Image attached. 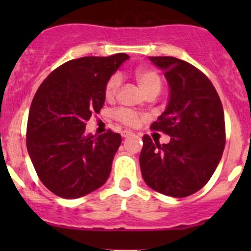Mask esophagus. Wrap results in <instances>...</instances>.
Masks as SVG:
<instances>
[{
  "label": "esophagus",
  "instance_id": "esophagus-1",
  "mask_svg": "<svg viewBox=\"0 0 251 251\" xmlns=\"http://www.w3.org/2000/svg\"><path fill=\"white\" fill-rule=\"evenodd\" d=\"M132 135H133V132H131V131H123V132H121V136H123L124 138H127Z\"/></svg>",
  "mask_w": 251,
  "mask_h": 251
}]
</instances>
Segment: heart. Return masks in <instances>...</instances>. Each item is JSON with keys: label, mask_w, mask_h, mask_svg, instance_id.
Segmentation results:
<instances>
[{"label": "heart", "mask_w": 251, "mask_h": 251, "mask_svg": "<svg viewBox=\"0 0 251 251\" xmlns=\"http://www.w3.org/2000/svg\"><path fill=\"white\" fill-rule=\"evenodd\" d=\"M136 78H137L138 85L143 90V92L148 93L151 91H160L161 88V78L160 75L154 70L148 69V68H140L136 72ZM119 87H120V76L118 74H114L108 78L104 87V96L107 100H113L118 93ZM116 118L124 123L125 125L135 126L138 123L137 114L127 109H119L115 113Z\"/></svg>", "instance_id": "b5f03b06"}]
</instances>
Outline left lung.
<instances>
[{"label": "left lung", "mask_w": 251, "mask_h": 251, "mask_svg": "<svg viewBox=\"0 0 251 251\" xmlns=\"http://www.w3.org/2000/svg\"><path fill=\"white\" fill-rule=\"evenodd\" d=\"M169 85L165 110L151 128L170 136L160 144L143 136L144 182L154 191L184 198L201 189L216 170L226 143L225 114L214 85L201 70L175 57H149Z\"/></svg>", "instance_id": "8db88e82"}]
</instances>
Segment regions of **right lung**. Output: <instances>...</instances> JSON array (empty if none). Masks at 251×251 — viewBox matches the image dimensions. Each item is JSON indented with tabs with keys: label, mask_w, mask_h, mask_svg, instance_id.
I'll use <instances>...</instances> for the list:
<instances>
[{
	"label": "right lung",
	"mask_w": 251,
	"mask_h": 251,
	"mask_svg": "<svg viewBox=\"0 0 251 251\" xmlns=\"http://www.w3.org/2000/svg\"><path fill=\"white\" fill-rule=\"evenodd\" d=\"M128 58L116 53L69 60L37 90L27 119V153L37 176L55 196L80 198L107 182L121 136L111 131L87 135L86 121L102 109L108 78Z\"/></svg>",
	"instance_id": "obj_1"
}]
</instances>
